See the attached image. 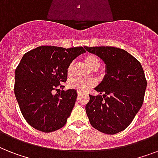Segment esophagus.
<instances>
[{"instance_id":"1","label":"esophagus","mask_w":158,"mask_h":158,"mask_svg":"<svg viewBox=\"0 0 158 158\" xmlns=\"http://www.w3.org/2000/svg\"><path fill=\"white\" fill-rule=\"evenodd\" d=\"M82 94H83V93H81V92H78V95H79V96H80Z\"/></svg>"}]
</instances>
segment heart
<instances>
[{
  "instance_id": "1",
  "label": "heart",
  "mask_w": 158,
  "mask_h": 158,
  "mask_svg": "<svg viewBox=\"0 0 158 158\" xmlns=\"http://www.w3.org/2000/svg\"><path fill=\"white\" fill-rule=\"evenodd\" d=\"M84 62L91 69H98L100 66V60L97 56L93 54L86 55L84 57ZM72 70H73V63H70L67 68V74L71 75ZM95 81L94 79H73L69 82V87L70 89H76L79 92L88 91L89 89L95 85Z\"/></svg>"
}]
</instances>
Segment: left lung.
I'll use <instances>...</instances> for the list:
<instances>
[{
  "instance_id": "8db88e82",
  "label": "left lung",
  "mask_w": 158,
  "mask_h": 158,
  "mask_svg": "<svg viewBox=\"0 0 158 158\" xmlns=\"http://www.w3.org/2000/svg\"><path fill=\"white\" fill-rule=\"evenodd\" d=\"M106 64L103 80L89 95L85 110L91 125L100 132L115 135L130 125L143 102L147 80L140 62L113 47H84Z\"/></svg>"
}]
</instances>
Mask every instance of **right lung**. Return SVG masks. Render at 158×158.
I'll list each match as a JSON object with an SVG mask.
<instances>
[{
	"label": "right lung",
	"mask_w": 158,
	"mask_h": 158,
	"mask_svg": "<svg viewBox=\"0 0 158 158\" xmlns=\"http://www.w3.org/2000/svg\"><path fill=\"white\" fill-rule=\"evenodd\" d=\"M82 47L41 46L23 55L15 72V95L21 113L34 129L52 132L65 125L77 98L74 89L53 94L66 82L67 68Z\"/></svg>",
	"instance_id": "1"
}]
</instances>
